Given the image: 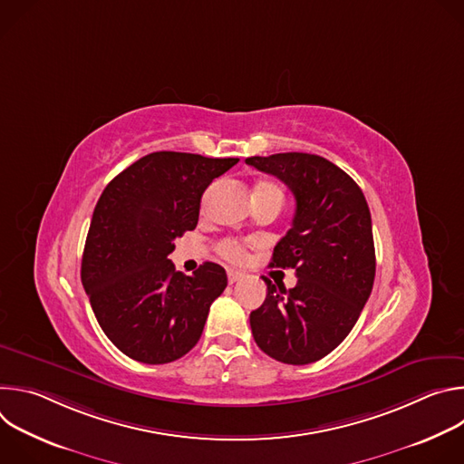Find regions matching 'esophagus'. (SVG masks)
<instances>
[{"label":"esophagus","instance_id":"obj_1","mask_svg":"<svg viewBox=\"0 0 464 464\" xmlns=\"http://www.w3.org/2000/svg\"><path fill=\"white\" fill-rule=\"evenodd\" d=\"M242 277H244V274H242V272H237V270H229V272H227V281H229V285H233V283L240 281Z\"/></svg>","mask_w":464,"mask_h":464}]
</instances>
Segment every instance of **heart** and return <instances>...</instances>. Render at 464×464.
<instances>
[{"label":"heart","instance_id":"b5f03b06","mask_svg":"<svg viewBox=\"0 0 464 464\" xmlns=\"http://www.w3.org/2000/svg\"><path fill=\"white\" fill-rule=\"evenodd\" d=\"M215 192H217V183L211 185V187L206 190V194H204V200H202V209H204V211H208V208L211 206V200H213ZM262 192H274V194H279V196L283 198L281 187L276 185V183H272V181H266V183H260V185H258V188H256L255 194H262ZM218 251L222 253V256H226L227 260H233V262H240V260L244 258V247H242L238 242H235V240H224V242L220 244Z\"/></svg>","mask_w":464,"mask_h":464}]
</instances>
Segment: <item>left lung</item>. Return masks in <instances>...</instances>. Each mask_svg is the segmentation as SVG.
<instances>
[{
	"mask_svg": "<svg viewBox=\"0 0 464 464\" xmlns=\"http://www.w3.org/2000/svg\"><path fill=\"white\" fill-rule=\"evenodd\" d=\"M247 165L285 181L295 215L270 266L294 268L290 290L262 277L264 303L249 314L260 351L277 362L306 365L333 353L356 324L374 283L371 213L358 183L334 163L303 152L253 156Z\"/></svg>",
	"mask_w": 464,
	"mask_h": 464,
	"instance_id": "left-lung-1",
	"label": "left lung"
}]
</instances>
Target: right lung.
Returning a JSON list of instances; mask_svg holds the SVG:
<instances>
[{
  "mask_svg": "<svg viewBox=\"0 0 464 464\" xmlns=\"http://www.w3.org/2000/svg\"><path fill=\"white\" fill-rule=\"evenodd\" d=\"M238 158L152 152L117 174L95 206L81 266L82 286L108 340L128 358L160 365L200 340L226 270L204 262L176 272L174 240L192 231L209 183Z\"/></svg>",
  "mask_w": 464,
  "mask_h": 464,
  "instance_id": "add662e5",
  "label": "right lung"
}]
</instances>
